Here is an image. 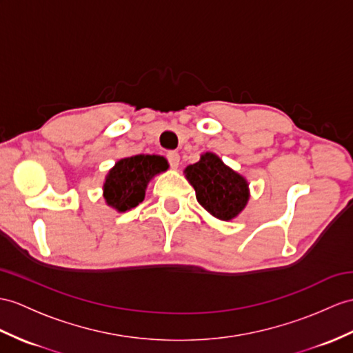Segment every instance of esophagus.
<instances>
[{"label": "esophagus", "instance_id": "esophagus-1", "mask_svg": "<svg viewBox=\"0 0 353 353\" xmlns=\"http://www.w3.org/2000/svg\"><path fill=\"white\" fill-rule=\"evenodd\" d=\"M166 159H168V161H169L170 168H174V169L178 168V165H179V154H178L176 151H169V152L166 154Z\"/></svg>", "mask_w": 353, "mask_h": 353}]
</instances>
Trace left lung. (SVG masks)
<instances>
[{"label": "left lung", "instance_id": "obj_1", "mask_svg": "<svg viewBox=\"0 0 353 353\" xmlns=\"http://www.w3.org/2000/svg\"><path fill=\"white\" fill-rule=\"evenodd\" d=\"M185 176L194 187L197 202L220 220L236 217L248 201L245 179L216 154H203L199 161L185 168Z\"/></svg>", "mask_w": 353, "mask_h": 353}]
</instances>
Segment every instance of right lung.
<instances>
[{"mask_svg": "<svg viewBox=\"0 0 353 353\" xmlns=\"http://www.w3.org/2000/svg\"><path fill=\"white\" fill-rule=\"evenodd\" d=\"M168 161L160 156H132L119 160L109 170L105 183V199L118 211L132 210L145 197L150 179L165 172Z\"/></svg>", "mask_w": 353, "mask_h": 353, "instance_id": "1", "label": "right lung"}]
</instances>
